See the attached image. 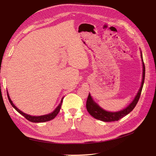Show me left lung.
Segmentation results:
<instances>
[{"label":"left lung","mask_w":156,"mask_h":156,"mask_svg":"<svg viewBox=\"0 0 156 156\" xmlns=\"http://www.w3.org/2000/svg\"><path fill=\"white\" fill-rule=\"evenodd\" d=\"M141 59H142V62H143V78H142V82H141V86L140 87V89L139 90L138 93L136 95L135 98H134L133 101L132 102L127 108L123 109V110L119 112H111L106 111L99 107V106L96 103V102H94L93 100H92L90 94H89L87 101V104H86V107H87V109L88 112H89V114H90L92 117L98 119V120H101L105 122L117 121H119V119H121V118L125 117V116L128 115L129 112L133 110V108L135 107V106H136V105L137 104L139 99L140 98L142 88H143V86L144 83V80H145V65H144L143 58H142V54H141Z\"/></svg>","instance_id":"8db88e82"}]
</instances>
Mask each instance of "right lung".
I'll return each mask as SVG.
<instances>
[{
  "mask_svg": "<svg viewBox=\"0 0 156 156\" xmlns=\"http://www.w3.org/2000/svg\"><path fill=\"white\" fill-rule=\"evenodd\" d=\"M7 97H8V98H9V101L10 102V103H11V105L13 107H14V108L15 109V110L17 111L18 112H19L20 114L22 115L23 117H24L26 119H27L28 121H31V122H46V121H50V120H51V119H54L56 117V116H57V115L58 114V112H59V110H60L61 107H62V103L63 99H64V98L62 99L60 104L58 105V107L56 108L54 112H52L51 113L48 114V115H46L39 116V117H34V116H31V115H29L27 114H25V113H24V112H23L22 111H20L19 109H18L17 108H16L15 106L14 105V104L12 103V102L11 101V98H10V97H9V94H7Z\"/></svg>",
  "mask_w": 156,
  "mask_h": 156,
  "instance_id": "obj_1",
  "label": "right lung"
}]
</instances>
